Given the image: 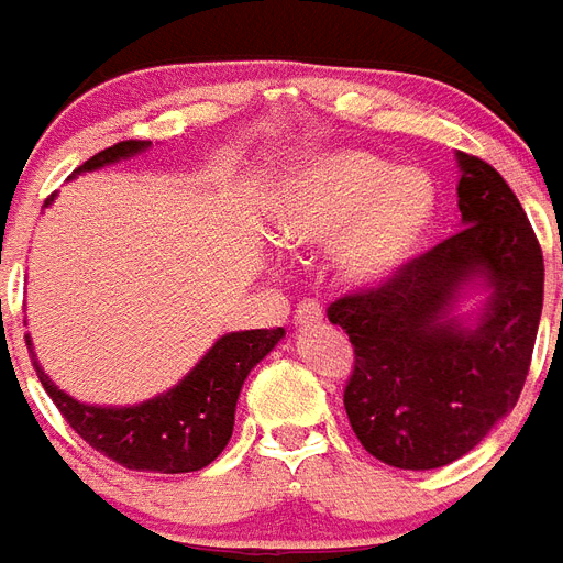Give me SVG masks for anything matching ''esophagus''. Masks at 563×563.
I'll use <instances>...</instances> for the list:
<instances>
[{"label":"esophagus","instance_id":"34e87169","mask_svg":"<svg viewBox=\"0 0 563 563\" xmlns=\"http://www.w3.org/2000/svg\"><path fill=\"white\" fill-rule=\"evenodd\" d=\"M322 319V305L319 302H302L299 308H296L294 313V322L296 325H313V322H319Z\"/></svg>","mask_w":563,"mask_h":563}]
</instances>
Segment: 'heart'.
I'll use <instances>...</instances> for the list:
<instances>
[{
  "label": "heart",
  "mask_w": 563,
  "mask_h": 563,
  "mask_svg": "<svg viewBox=\"0 0 563 563\" xmlns=\"http://www.w3.org/2000/svg\"><path fill=\"white\" fill-rule=\"evenodd\" d=\"M430 211L433 188L424 174L393 168L366 151H334L287 177L269 232L290 253L334 244L340 278L366 287L393 276L412 255Z\"/></svg>",
  "instance_id": "heart-1"
}]
</instances>
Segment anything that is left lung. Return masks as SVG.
<instances>
[{
	"label": "left lung",
	"mask_w": 563,
	"mask_h": 563,
	"mask_svg": "<svg viewBox=\"0 0 563 563\" xmlns=\"http://www.w3.org/2000/svg\"><path fill=\"white\" fill-rule=\"evenodd\" d=\"M456 162L460 232L328 308L354 345L343 395L354 435L404 471L451 465L515 409L541 322L543 255L523 206L488 162ZM467 289L486 302L456 318Z\"/></svg>",
	"instance_id": "obj_1"
}]
</instances>
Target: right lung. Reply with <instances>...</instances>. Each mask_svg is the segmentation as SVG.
<instances>
[{
    "label": "right lung",
    "instance_id": "obj_1",
    "mask_svg": "<svg viewBox=\"0 0 563 563\" xmlns=\"http://www.w3.org/2000/svg\"><path fill=\"white\" fill-rule=\"evenodd\" d=\"M147 147L151 142H139V139L119 142L84 162L75 174L130 159ZM52 200L54 195L48 197L46 206ZM282 336L285 328H273V331L255 328V331L223 334L177 386L133 407L84 404L63 393L43 372L37 357L34 368L48 398L60 409V416L89 448H96L98 453L130 471L188 474L218 460L220 451L227 448L235 427L241 386L261 360L276 349ZM25 343L31 349V336H25Z\"/></svg>",
    "mask_w": 563,
    "mask_h": 563
}]
</instances>
